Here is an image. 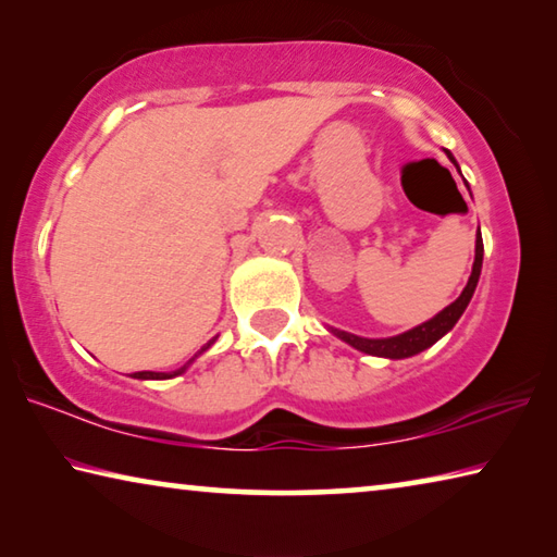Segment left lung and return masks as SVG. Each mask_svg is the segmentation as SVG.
<instances>
[{
  "label": "left lung",
  "mask_w": 557,
  "mask_h": 557,
  "mask_svg": "<svg viewBox=\"0 0 557 557\" xmlns=\"http://www.w3.org/2000/svg\"><path fill=\"white\" fill-rule=\"evenodd\" d=\"M447 157L455 162V157L447 152ZM482 258H484V243H482V233H479L476 238V256H474V268H471V277L467 282V287L461 295L451 301L449 307L442 309V312L430 319V322L420 324L410 329V332H405L400 336H391V338H363V336H356V334H348V332H338V329H332V332L344 338L346 344H351L354 348L363 354H371V356H385V358H408L414 356L420 351H425L428 346H432L437 342V338L445 336L451 326L457 324V319L465 312L471 295H474L476 289V282L479 275H482Z\"/></svg>",
  "instance_id": "1"
}]
</instances>
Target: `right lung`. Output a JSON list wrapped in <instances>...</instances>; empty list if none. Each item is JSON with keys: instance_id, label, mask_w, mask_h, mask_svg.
<instances>
[{"instance_id": "right-lung-1", "label": "right lung", "mask_w": 557, "mask_h": 557, "mask_svg": "<svg viewBox=\"0 0 557 557\" xmlns=\"http://www.w3.org/2000/svg\"><path fill=\"white\" fill-rule=\"evenodd\" d=\"M213 342H215V338H211V342L206 344V346L201 348V351H206V348H209ZM201 351H199V354H201ZM199 354H196V356H199ZM191 361H194V358H191ZM191 361H188V363H191ZM188 363H186V366H188ZM186 366H182V369L174 371V373H152V371H139V373H132V379H172V375H178V373H182V371H186Z\"/></svg>"}]
</instances>
